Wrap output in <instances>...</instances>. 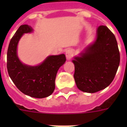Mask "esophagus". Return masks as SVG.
Here are the masks:
<instances>
[{"instance_id": "34e87169", "label": "esophagus", "mask_w": 127, "mask_h": 127, "mask_svg": "<svg viewBox=\"0 0 127 127\" xmlns=\"http://www.w3.org/2000/svg\"><path fill=\"white\" fill-rule=\"evenodd\" d=\"M66 57L67 59V60H70L72 58V55H73V51L71 49H68L66 51L65 53Z\"/></svg>"}]
</instances>
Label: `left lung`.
<instances>
[{"label":"left lung","instance_id":"left-lung-1","mask_svg":"<svg viewBox=\"0 0 127 127\" xmlns=\"http://www.w3.org/2000/svg\"><path fill=\"white\" fill-rule=\"evenodd\" d=\"M74 78L80 90L95 93L108 86L120 63V53L114 34L105 26L97 30V39L80 57H74Z\"/></svg>","mask_w":127,"mask_h":127}]
</instances>
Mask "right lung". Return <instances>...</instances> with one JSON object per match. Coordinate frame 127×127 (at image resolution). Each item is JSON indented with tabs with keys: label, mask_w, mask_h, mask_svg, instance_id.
Wrapping results in <instances>:
<instances>
[{
	"label": "right lung",
	"mask_w": 127,
	"mask_h": 127,
	"mask_svg": "<svg viewBox=\"0 0 127 127\" xmlns=\"http://www.w3.org/2000/svg\"><path fill=\"white\" fill-rule=\"evenodd\" d=\"M32 31L28 25H22L12 37L7 51V70L14 84L23 94L43 98L49 96L55 90L56 75L65 63L66 57L64 54L49 56L35 66L22 63L17 56V45L24 33Z\"/></svg>",
	"instance_id": "add662e5"
}]
</instances>
